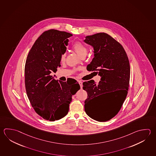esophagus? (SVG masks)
<instances>
[{"label": "esophagus", "mask_w": 156, "mask_h": 156, "mask_svg": "<svg viewBox=\"0 0 156 156\" xmlns=\"http://www.w3.org/2000/svg\"><path fill=\"white\" fill-rule=\"evenodd\" d=\"M78 82H79V84H80V88L82 89L83 88V83L82 81H78Z\"/></svg>", "instance_id": "obj_1"}]
</instances>
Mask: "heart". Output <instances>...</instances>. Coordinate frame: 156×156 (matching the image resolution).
Returning a JSON list of instances; mask_svg holds the SVG:
<instances>
[{
	"label": "heart",
	"mask_w": 156,
	"mask_h": 156,
	"mask_svg": "<svg viewBox=\"0 0 156 156\" xmlns=\"http://www.w3.org/2000/svg\"><path fill=\"white\" fill-rule=\"evenodd\" d=\"M72 48L81 57H85L88 52L87 47L80 41H76V42H74L73 44L72 45ZM65 58H66V53L62 52L60 57L61 61H64Z\"/></svg>",
	"instance_id": "obj_1"
}]
</instances>
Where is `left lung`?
Instances as JSON below:
<instances>
[{
  "instance_id": "obj_1",
  "label": "left lung",
  "mask_w": 156,
  "mask_h": 156,
  "mask_svg": "<svg viewBox=\"0 0 156 156\" xmlns=\"http://www.w3.org/2000/svg\"><path fill=\"white\" fill-rule=\"evenodd\" d=\"M85 43L94 47V58L87 69L98 71L101 76L97 84L93 80L84 82L83 89L87 92L84 110L90 118L105 122L117 115L126 98L129 87V60L122 46L109 34L97 33L87 36ZM112 93L115 101L106 108L98 106L101 95Z\"/></svg>"
}]
</instances>
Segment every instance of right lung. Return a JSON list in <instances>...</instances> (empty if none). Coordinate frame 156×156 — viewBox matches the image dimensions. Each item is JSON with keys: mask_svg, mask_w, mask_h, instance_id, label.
I'll return each mask as SVG.
<instances>
[{"mask_svg": "<svg viewBox=\"0 0 156 156\" xmlns=\"http://www.w3.org/2000/svg\"><path fill=\"white\" fill-rule=\"evenodd\" d=\"M70 33L51 29L44 31L33 44L25 66L27 97L39 116L50 121L67 114L72 96L80 89L78 82L71 85L53 78L50 74L61 66V55L66 51Z\"/></svg>", "mask_w": 156, "mask_h": 156, "instance_id": "1", "label": "right lung"}]
</instances>
